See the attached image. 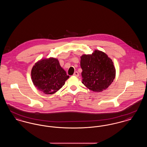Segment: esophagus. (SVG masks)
<instances>
[{"label":"esophagus","mask_w":147,"mask_h":147,"mask_svg":"<svg viewBox=\"0 0 147 147\" xmlns=\"http://www.w3.org/2000/svg\"><path fill=\"white\" fill-rule=\"evenodd\" d=\"M73 76H76V77H78L79 76V73L78 71H75L74 73V74H73Z\"/></svg>","instance_id":"1"}]
</instances>
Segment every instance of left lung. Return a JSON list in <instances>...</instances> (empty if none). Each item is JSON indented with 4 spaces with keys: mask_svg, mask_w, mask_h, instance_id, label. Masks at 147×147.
Here are the masks:
<instances>
[{
    "mask_svg": "<svg viewBox=\"0 0 147 147\" xmlns=\"http://www.w3.org/2000/svg\"><path fill=\"white\" fill-rule=\"evenodd\" d=\"M82 83L92 91L106 89L115 78L116 69L111 59L105 53L95 50L91 55L81 57Z\"/></svg>",
    "mask_w": 147,
    "mask_h": 147,
    "instance_id": "8db88e82",
    "label": "left lung"
}]
</instances>
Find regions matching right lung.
<instances>
[{
	"label": "right lung",
	"instance_id": "1",
	"mask_svg": "<svg viewBox=\"0 0 147 147\" xmlns=\"http://www.w3.org/2000/svg\"><path fill=\"white\" fill-rule=\"evenodd\" d=\"M69 78L58 59L54 58L38 61L31 70L34 85L46 94H53L59 90Z\"/></svg>",
	"mask_w": 147,
	"mask_h": 147
}]
</instances>
